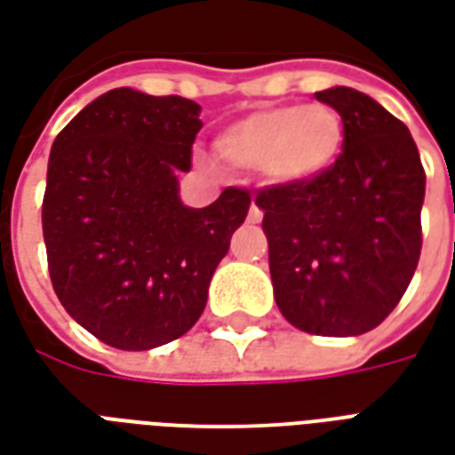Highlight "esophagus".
Here are the masks:
<instances>
[{"label": "esophagus", "instance_id": "1", "mask_svg": "<svg viewBox=\"0 0 455 455\" xmlns=\"http://www.w3.org/2000/svg\"><path fill=\"white\" fill-rule=\"evenodd\" d=\"M248 221H251V224H260L262 221V210L258 207V204H253L251 212H248Z\"/></svg>", "mask_w": 455, "mask_h": 455}]
</instances>
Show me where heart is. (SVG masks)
Segmentation results:
<instances>
[{
	"instance_id": "b5f03b06",
	"label": "heart",
	"mask_w": 455,
	"mask_h": 455,
	"mask_svg": "<svg viewBox=\"0 0 455 455\" xmlns=\"http://www.w3.org/2000/svg\"><path fill=\"white\" fill-rule=\"evenodd\" d=\"M219 156L243 171H262L272 183L313 180L342 147V123L328 106H277L251 113L219 134Z\"/></svg>"
}]
</instances>
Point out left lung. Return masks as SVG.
Wrapping results in <instances>:
<instances>
[{
  "label": "left lung",
  "instance_id": "8db88e82",
  "mask_svg": "<svg viewBox=\"0 0 455 455\" xmlns=\"http://www.w3.org/2000/svg\"><path fill=\"white\" fill-rule=\"evenodd\" d=\"M315 99L342 117V151L313 180L270 185L265 212L275 301L294 328L362 335L398 306L422 251L425 168L398 117L347 86Z\"/></svg>",
  "mask_w": 455,
  "mask_h": 455
}]
</instances>
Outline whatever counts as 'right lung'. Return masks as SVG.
<instances>
[{
    "label": "right lung",
    "instance_id": "obj_1",
    "mask_svg": "<svg viewBox=\"0 0 455 455\" xmlns=\"http://www.w3.org/2000/svg\"><path fill=\"white\" fill-rule=\"evenodd\" d=\"M200 130L195 100L113 89L52 144L43 197L52 289L110 347L142 352L190 331L248 214L243 188L202 210L178 197Z\"/></svg>",
    "mask_w": 455,
    "mask_h": 455
}]
</instances>
